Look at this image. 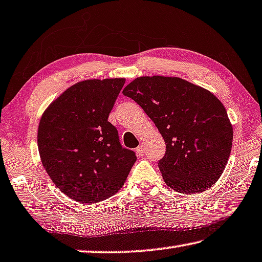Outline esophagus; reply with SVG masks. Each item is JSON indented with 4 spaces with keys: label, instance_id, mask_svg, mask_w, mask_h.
I'll return each mask as SVG.
<instances>
[{
    "label": "esophagus",
    "instance_id": "esophagus-1",
    "mask_svg": "<svg viewBox=\"0 0 262 262\" xmlns=\"http://www.w3.org/2000/svg\"><path fill=\"white\" fill-rule=\"evenodd\" d=\"M136 152H137V155L143 156L144 155V146H143V145H139V146L136 148Z\"/></svg>",
    "mask_w": 262,
    "mask_h": 262
}]
</instances>
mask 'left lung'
<instances>
[{
  "label": "left lung",
  "instance_id": "1",
  "mask_svg": "<svg viewBox=\"0 0 262 262\" xmlns=\"http://www.w3.org/2000/svg\"><path fill=\"white\" fill-rule=\"evenodd\" d=\"M143 107L166 144L158 166L172 190L194 194L218 182L227 165L233 127L224 104L180 77L140 76L124 88Z\"/></svg>",
  "mask_w": 262,
  "mask_h": 262
}]
</instances>
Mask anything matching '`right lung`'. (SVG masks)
<instances>
[{
  "instance_id": "add662e5",
  "label": "right lung",
  "mask_w": 262,
  "mask_h": 262,
  "mask_svg": "<svg viewBox=\"0 0 262 262\" xmlns=\"http://www.w3.org/2000/svg\"><path fill=\"white\" fill-rule=\"evenodd\" d=\"M125 78L84 79L52 100L39 119L37 146L44 170L59 191L80 204L117 193L136 163L107 122Z\"/></svg>"
}]
</instances>
